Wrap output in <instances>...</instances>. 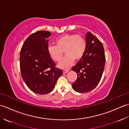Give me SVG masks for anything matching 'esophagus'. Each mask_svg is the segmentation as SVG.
I'll list each match as a JSON object with an SVG mask.
<instances>
[{"label":"esophagus","mask_w":129,"mask_h":129,"mask_svg":"<svg viewBox=\"0 0 129 129\" xmlns=\"http://www.w3.org/2000/svg\"><path fill=\"white\" fill-rule=\"evenodd\" d=\"M69 72V70H63V74H67Z\"/></svg>","instance_id":"1"}]
</instances>
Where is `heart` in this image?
<instances>
[{
    "mask_svg": "<svg viewBox=\"0 0 129 129\" xmlns=\"http://www.w3.org/2000/svg\"><path fill=\"white\" fill-rule=\"evenodd\" d=\"M55 45H49L48 52L54 61H59L62 58L64 51L67 55L57 67L61 69H67L72 66L75 59L80 60L86 50V42L80 35L68 34L61 35L55 40Z\"/></svg>",
    "mask_w": 129,
    "mask_h": 129,
    "instance_id": "heart-1",
    "label": "heart"
}]
</instances>
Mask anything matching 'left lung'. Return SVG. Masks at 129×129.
Listing matches in <instances>:
<instances>
[{"mask_svg": "<svg viewBox=\"0 0 129 129\" xmlns=\"http://www.w3.org/2000/svg\"><path fill=\"white\" fill-rule=\"evenodd\" d=\"M105 56L102 43L90 31L86 35V50L84 56L72 70L78 75L72 85L78 92H87L99 83L105 68Z\"/></svg>", "mask_w": 129, "mask_h": 129, "instance_id": "1", "label": "left lung"}]
</instances>
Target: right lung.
Returning a JSON list of instances; mask_svg holds the SVG:
<instances>
[{"label": "right lung", "mask_w": 129, "mask_h": 129, "mask_svg": "<svg viewBox=\"0 0 129 129\" xmlns=\"http://www.w3.org/2000/svg\"><path fill=\"white\" fill-rule=\"evenodd\" d=\"M51 33L38 31L24 42L20 54V68L24 81L36 94H46L53 90L62 71L55 64L48 52Z\"/></svg>", "instance_id": "1"}]
</instances>
